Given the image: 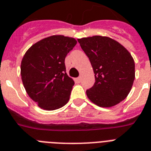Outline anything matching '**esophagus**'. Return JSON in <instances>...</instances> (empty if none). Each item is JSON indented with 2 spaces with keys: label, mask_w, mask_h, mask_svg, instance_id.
<instances>
[{
  "label": "esophagus",
  "mask_w": 151,
  "mask_h": 151,
  "mask_svg": "<svg viewBox=\"0 0 151 151\" xmlns=\"http://www.w3.org/2000/svg\"><path fill=\"white\" fill-rule=\"evenodd\" d=\"M81 77L76 78V82H77V83H81Z\"/></svg>",
  "instance_id": "obj_1"
}]
</instances>
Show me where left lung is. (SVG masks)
I'll use <instances>...</instances> for the list:
<instances>
[{"label":"left lung","instance_id":"1","mask_svg":"<svg viewBox=\"0 0 151 151\" xmlns=\"http://www.w3.org/2000/svg\"><path fill=\"white\" fill-rule=\"evenodd\" d=\"M78 40L95 73L94 84L86 91L87 97L102 107H113L124 101L135 78L131 54L108 37L93 36Z\"/></svg>","mask_w":151,"mask_h":151}]
</instances>
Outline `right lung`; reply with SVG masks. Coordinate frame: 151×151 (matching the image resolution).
<instances>
[{"label": "right lung", "mask_w": 151, "mask_h": 151, "mask_svg": "<svg viewBox=\"0 0 151 151\" xmlns=\"http://www.w3.org/2000/svg\"><path fill=\"white\" fill-rule=\"evenodd\" d=\"M76 44L73 37L53 35L35 43L25 53L21 80L29 97L40 108L54 111L69 101L74 81L66 73L64 60Z\"/></svg>", "instance_id": "right-lung-1"}]
</instances>
